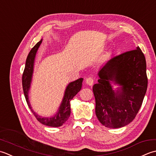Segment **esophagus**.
<instances>
[{"instance_id":"34e87169","label":"esophagus","mask_w":156,"mask_h":156,"mask_svg":"<svg viewBox=\"0 0 156 156\" xmlns=\"http://www.w3.org/2000/svg\"><path fill=\"white\" fill-rule=\"evenodd\" d=\"M85 82H86V83L89 85H92L94 83V79L93 78L91 77H87L86 79V80H85Z\"/></svg>"}]
</instances>
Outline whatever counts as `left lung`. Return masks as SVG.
Segmentation results:
<instances>
[{"label":"left lung","mask_w":156,"mask_h":156,"mask_svg":"<svg viewBox=\"0 0 156 156\" xmlns=\"http://www.w3.org/2000/svg\"><path fill=\"white\" fill-rule=\"evenodd\" d=\"M93 87L96 114L102 125L120 128L131 122L142 105L147 88L145 58L139 47L112 57L98 73ZM122 86L114 92L110 83Z\"/></svg>","instance_id":"obj_1"}]
</instances>
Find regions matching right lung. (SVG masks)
I'll return each instance as SVG.
<instances>
[{
  "instance_id": "right-lung-1",
  "label": "right lung",
  "mask_w": 156,
  "mask_h": 156,
  "mask_svg": "<svg viewBox=\"0 0 156 156\" xmlns=\"http://www.w3.org/2000/svg\"><path fill=\"white\" fill-rule=\"evenodd\" d=\"M42 40H41L39 42H37L35 45L28 55L26 62H25V66L23 71V76H22V85H23V90L24 96L26 100L28 106L30 108L31 112L33 113L34 116L40 123L44 125L58 127L62 126L66 120H68L69 117L71 114V107H70V101L73 98V97L77 94L78 92L81 90L82 86L83 79L80 78L73 82L70 83L66 89L64 98H63L62 104L60 105L59 110L55 116L50 117V118H42L38 116L36 112L31 109V107L30 104V101L28 100V91L30 90V83L31 80L33 73V68L35 56H36L37 50L40 47Z\"/></svg>"
}]
</instances>
